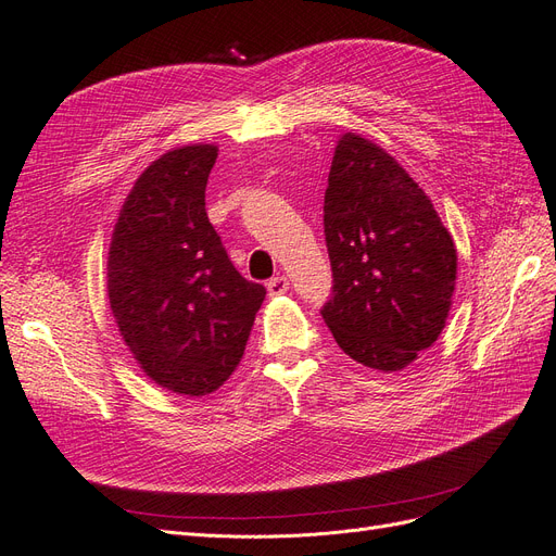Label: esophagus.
<instances>
[{"mask_svg":"<svg viewBox=\"0 0 556 556\" xmlns=\"http://www.w3.org/2000/svg\"><path fill=\"white\" fill-rule=\"evenodd\" d=\"M289 291V279L283 277V275H277V277H273L267 281V293L269 295H281V293H287Z\"/></svg>","mask_w":556,"mask_h":556,"instance_id":"34e87169","label":"esophagus"}]
</instances>
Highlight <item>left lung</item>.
<instances>
[{
	"label": "left lung",
	"instance_id": "obj_1",
	"mask_svg": "<svg viewBox=\"0 0 556 556\" xmlns=\"http://www.w3.org/2000/svg\"><path fill=\"white\" fill-rule=\"evenodd\" d=\"M332 295L324 321L346 356L393 372L445 328L456 249L431 200L372 141L342 135L324 198Z\"/></svg>",
	"mask_w": 556,
	"mask_h": 556
}]
</instances>
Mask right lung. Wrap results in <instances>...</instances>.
I'll list each match as a JSON object with an SVG mask.
<instances>
[{
    "label": "right lung",
    "mask_w": 556,
    "mask_h": 556,
    "mask_svg": "<svg viewBox=\"0 0 556 556\" xmlns=\"http://www.w3.org/2000/svg\"><path fill=\"white\" fill-rule=\"evenodd\" d=\"M216 147L157 157L125 200L106 265L111 312L155 384L216 391L240 363L265 287L244 279L204 210Z\"/></svg>",
    "instance_id": "right-lung-1"
}]
</instances>
